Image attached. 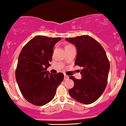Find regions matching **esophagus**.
<instances>
[{"instance_id":"obj_1","label":"esophagus","mask_w":126,"mask_h":126,"mask_svg":"<svg viewBox=\"0 0 126 126\" xmlns=\"http://www.w3.org/2000/svg\"><path fill=\"white\" fill-rule=\"evenodd\" d=\"M69 79V76L64 75V79Z\"/></svg>"}]
</instances>
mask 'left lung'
<instances>
[{
	"mask_svg": "<svg viewBox=\"0 0 126 126\" xmlns=\"http://www.w3.org/2000/svg\"><path fill=\"white\" fill-rule=\"evenodd\" d=\"M77 48L75 64L82 67V78L71 76L74 87L69 90L72 97L84 103L90 104L97 100L107 85L110 64L105 51L96 40L88 35L66 38Z\"/></svg>",
	"mask_w": 126,
	"mask_h": 126,
	"instance_id": "8db88e82",
	"label": "left lung"
}]
</instances>
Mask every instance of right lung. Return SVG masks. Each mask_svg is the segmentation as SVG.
I'll return each instance as SVG.
<instances>
[{
    "mask_svg": "<svg viewBox=\"0 0 126 126\" xmlns=\"http://www.w3.org/2000/svg\"><path fill=\"white\" fill-rule=\"evenodd\" d=\"M61 38L36 36L25 45L18 57L16 78L23 97L32 104L42 106L52 100L64 79L62 73L51 74L54 46Z\"/></svg>",
    "mask_w": 126,
    "mask_h": 126,
    "instance_id": "right-lung-1",
    "label": "right lung"
}]
</instances>
